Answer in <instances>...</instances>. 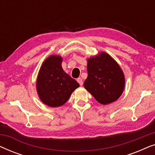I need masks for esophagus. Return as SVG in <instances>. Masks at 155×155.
<instances>
[{"mask_svg": "<svg viewBox=\"0 0 155 155\" xmlns=\"http://www.w3.org/2000/svg\"><path fill=\"white\" fill-rule=\"evenodd\" d=\"M77 81H78V83L80 84V86H82V84H83V82H82V78H78V79H77Z\"/></svg>", "mask_w": 155, "mask_h": 155, "instance_id": "obj_1", "label": "esophagus"}]
</instances>
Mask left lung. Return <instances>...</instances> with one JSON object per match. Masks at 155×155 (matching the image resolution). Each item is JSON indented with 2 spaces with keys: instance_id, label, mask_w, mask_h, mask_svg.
<instances>
[{
  "instance_id": "8db88e82",
  "label": "left lung",
  "mask_w": 155,
  "mask_h": 155,
  "mask_svg": "<svg viewBox=\"0 0 155 155\" xmlns=\"http://www.w3.org/2000/svg\"><path fill=\"white\" fill-rule=\"evenodd\" d=\"M84 87L101 104L117 100L124 92L125 77L116 61L105 52L87 59Z\"/></svg>"
}]
</instances>
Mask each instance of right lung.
I'll use <instances>...</instances> for the list:
<instances>
[{
	"label": "right lung",
	"mask_w": 155,
	"mask_h": 155,
	"mask_svg": "<svg viewBox=\"0 0 155 155\" xmlns=\"http://www.w3.org/2000/svg\"><path fill=\"white\" fill-rule=\"evenodd\" d=\"M63 59L52 55L44 61L37 80V91L39 99L51 107L64 104L72 92L79 87L76 80L63 71Z\"/></svg>",
	"instance_id": "add662e5"
}]
</instances>
